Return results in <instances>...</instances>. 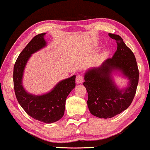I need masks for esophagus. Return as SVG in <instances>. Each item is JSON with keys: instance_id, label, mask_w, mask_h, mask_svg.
<instances>
[{"instance_id": "1", "label": "esophagus", "mask_w": 150, "mask_h": 150, "mask_svg": "<svg viewBox=\"0 0 150 150\" xmlns=\"http://www.w3.org/2000/svg\"><path fill=\"white\" fill-rule=\"evenodd\" d=\"M76 81L77 83H83L84 81V76L81 74H79L76 76Z\"/></svg>"}]
</instances>
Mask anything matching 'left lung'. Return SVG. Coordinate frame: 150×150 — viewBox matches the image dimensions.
Segmentation results:
<instances>
[{"mask_svg":"<svg viewBox=\"0 0 150 150\" xmlns=\"http://www.w3.org/2000/svg\"><path fill=\"white\" fill-rule=\"evenodd\" d=\"M116 40L117 47L112 58L104 61L98 68L85 74L83 85L88 93L89 111L99 118H111L127 109L132 102L139 83V72L132 51L118 35L108 33ZM120 70L130 80L126 89L120 90L112 81V71Z\"/></svg>","mask_w":150,"mask_h":150,"instance_id":"left-lung-1","label":"left lung"}]
</instances>
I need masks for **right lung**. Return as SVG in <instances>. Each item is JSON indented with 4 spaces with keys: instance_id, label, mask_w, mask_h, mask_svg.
<instances>
[{
    "instance_id": "add662e5",
    "label": "right lung",
    "mask_w": 150,
    "mask_h": 150,
    "mask_svg": "<svg viewBox=\"0 0 150 150\" xmlns=\"http://www.w3.org/2000/svg\"><path fill=\"white\" fill-rule=\"evenodd\" d=\"M45 34L35 36L18 56L13 67V87L16 98L26 113L35 120L50 124L59 120L64 115L65 100L75 87L76 76L59 82L45 95L33 96L24 89L22 79L24 67L30 55L46 45Z\"/></svg>"
}]
</instances>
